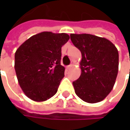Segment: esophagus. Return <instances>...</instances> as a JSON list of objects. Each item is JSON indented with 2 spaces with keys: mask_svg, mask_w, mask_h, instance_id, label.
<instances>
[{
  "mask_svg": "<svg viewBox=\"0 0 130 130\" xmlns=\"http://www.w3.org/2000/svg\"><path fill=\"white\" fill-rule=\"evenodd\" d=\"M72 67H73V65H68V66H67V69H68V70H70L71 68H72Z\"/></svg>",
  "mask_w": 130,
  "mask_h": 130,
  "instance_id": "1",
  "label": "esophagus"
}]
</instances>
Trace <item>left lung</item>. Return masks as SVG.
Listing matches in <instances>:
<instances>
[{
	"mask_svg": "<svg viewBox=\"0 0 130 130\" xmlns=\"http://www.w3.org/2000/svg\"><path fill=\"white\" fill-rule=\"evenodd\" d=\"M73 44L81 51L82 74L72 82L75 93L88 103L102 101L113 88L118 72V51L104 37L90 34H71Z\"/></svg>",
	"mask_w": 130,
	"mask_h": 130,
	"instance_id": "1",
	"label": "left lung"
}]
</instances>
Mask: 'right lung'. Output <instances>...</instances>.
I'll return each mask as SVG.
<instances>
[{
    "instance_id": "right-lung-1",
    "label": "right lung",
    "mask_w": 130,
    "mask_h": 130,
    "mask_svg": "<svg viewBox=\"0 0 130 130\" xmlns=\"http://www.w3.org/2000/svg\"><path fill=\"white\" fill-rule=\"evenodd\" d=\"M66 33L42 32L26 40L15 52L14 69L24 94L35 102H44L57 93L64 77L60 65L61 47Z\"/></svg>"
}]
</instances>
